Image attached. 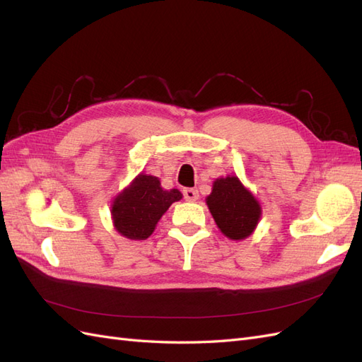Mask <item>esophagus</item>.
Instances as JSON below:
<instances>
[{
    "label": "esophagus",
    "instance_id": "1",
    "mask_svg": "<svg viewBox=\"0 0 362 362\" xmlns=\"http://www.w3.org/2000/svg\"><path fill=\"white\" fill-rule=\"evenodd\" d=\"M182 193H184V199L189 201V202H194V201L199 199V193H198V190H194V189H185Z\"/></svg>",
    "mask_w": 362,
    "mask_h": 362
}]
</instances>
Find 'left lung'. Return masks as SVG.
<instances>
[{
    "label": "left lung",
    "instance_id": "8db88e82",
    "mask_svg": "<svg viewBox=\"0 0 362 362\" xmlns=\"http://www.w3.org/2000/svg\"><path fill=\"white\" fill-rule=\"evenodd\" d=\"M217 228L229 240H245L261 218L258 199L235 175L214 180L211 193L205 199Z\"/></svg>",
    "mask_w": 362,
    "mask_h": 362
}]
</instances>
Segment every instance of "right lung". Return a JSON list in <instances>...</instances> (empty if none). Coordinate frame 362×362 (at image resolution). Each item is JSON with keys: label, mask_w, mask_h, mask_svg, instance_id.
Instances as JSON below:
<instances>
[{"label": "right lung", "mask_w": 362, "mask_h": 362, "mask_svg": "<svg viewBox=\"0 0 362 362\" xmlns=\"http://www.w3.org/2000/svg\"><path fill=\"white\" fill-rule=\"evenodd\" d=\"M180 199L182 193L178 189L164 190L157 177L141 172L113 199V226L129 240H146L161 216Z\"/></svg>", "instance_id": "right-lung-1"}]
</instances>
